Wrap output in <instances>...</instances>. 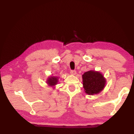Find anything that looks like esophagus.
<instances>
[{
	"mask_svg": "<svg viewBox=\"0 0 134 134\" xmlns=\"http://www.w3.org/2000/svg\"><path fill=\"white\" fill-rule=\"evenodd\" d=\"M70 74H72V75H75L76 74V70H71L70 71Z\"/></svg>",
	"mask_w": 134,
	"mask_h": 134,
	"instance_id": "34e87169",
	"label": "esophagus"
}]
</instances>
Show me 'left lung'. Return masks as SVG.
I'll use <instances>...</instances> for the list:
<instances>
[{
  "label": "left lung",
  "mask_w": 134,
  "mask_h": 134,
  "mask_svg": "<svg viewBox=\"0 0 134 134\" xmlns=\"http://www.w3.org/2000/svg\"><path fill=\"white\" fill-rule=\"evenodd\" d=\"M84 91L89 95L98 94L102 91L106 85V80L98 71L90 70L82 75Z\"/></svg>",
  "instance_id": "8db88e82"
}]
</instances>
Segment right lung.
Returning a JSON list of instances; mask_svg holds the SVG:
<instances>
[{
	"mask_svg": "<svg viewBox=\"0 0 134 134\" xmlns=\"http://www.w3.org/2000/svg\"><path fill=\"white\" fill-rule=\"evenodd\" d=\"M46 82L49 86H54L58 84V78L57 76H51L48 78Z\"/></svg>",
	"mask_w": 134,
	"mask_h": 134,
	"instance_id": "1",
	"label": "right lung"
}]
</instances>
